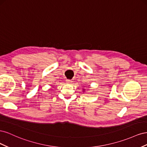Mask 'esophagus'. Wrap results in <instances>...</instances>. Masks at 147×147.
<instances>
[{"label":"esophagus","mask_w":147,"mask_h":147,"mask_svg":"<svg viewBox=\"0 0 147 147\" xmlns=\"http://www.w3.org/2000/svg\"><path fill=\"white\" fill-rule=\"evenodd\" d=\"M67 83L69 84V83H72V81H71V80H67Z\"/></svg>","instance_id":"esophagus-1"}]
</instances>
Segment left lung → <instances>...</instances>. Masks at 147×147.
<instances>
[{
    "label": "left lung",
    "instance_id": "left-lung-1",
    "mask_svg": "<svg viewBox=\"0 0 147 147\" xmlns=\"http://www.w3.org/2000/svg\"><path fill=\"white\" fill-rule=\"evenodd\" d=\"M83 92H84V89H83Z\"/></svg>",
    "mask_w": 147,
    "mask_h": 147
}]
</instances>
